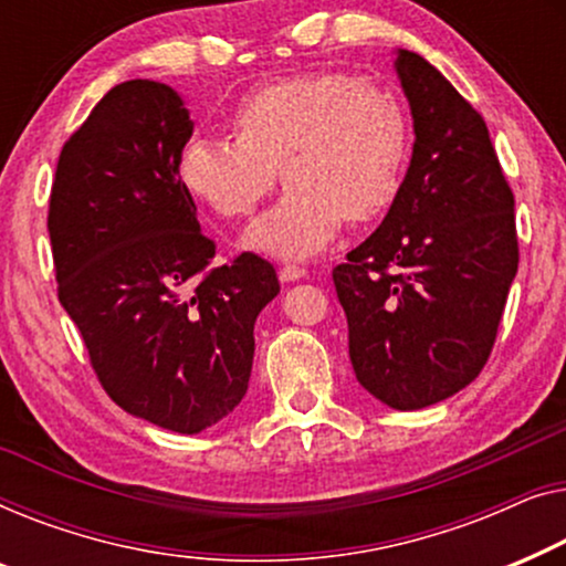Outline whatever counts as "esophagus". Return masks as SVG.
I'll return each mask as SVG.
<instances>
[{
	"instance_id": "esophagus-1",
	"label": "esophagus",
	"mask_w": 566,
	"mask_h": 566,
	"mask_svg": "<svg viewBox=\"0 0 566 566\" xmlns=\"http://www.w3.org/2000/svg\"><path fill=\"white\" fill-rule=\"evenodd\" d=\"M302 276H307V269L305 266H297V264H284L280 269V280L282 282H297Z\"/></svg>"
}]
</instances>
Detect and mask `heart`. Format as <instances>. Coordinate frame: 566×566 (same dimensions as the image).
<instances>
[{
  "mask_svg": "<svg viewBox=\"0 0 566 566\" xmlns=\"http://www.w3.org/2000/svg\"><path fill=\"white\" fill-rule=\"evenodd\" d=\"M233 138L195 135L179 179L220 218L251 214L276 177L286 192L249 233L276 259H307L352 226L377 220L402 187L410 125L402 102L374 78L317 71L251 92L233 113Z\"/></svg>",
  "mask_w": 566,
  "mask_h": 566,
  "instance_id": "obj_1",
  "label": "heart"
}]
</instances>
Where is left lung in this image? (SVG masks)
<instances>
[{
	"label": "left lung",
	"mask_w": 566,
	"mask_h": 566,
	"mask_svg": "<svg viewBox=\"0 0 566 566\" xmlns=\"http://www.w3.org/2000/svg\"><path fill=\"white\" fill-rule=\"evenodd\" d=\"M412 158L381 226L333 269L366 392L420 410L476 379L518 272L515 200L482 115L423 55L397 51Z\"/></svg>",
	"instance_id": "left-lung-1"
}]
</instances>
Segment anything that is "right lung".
<instances>
[{"label": "right lung", "instance_id": "1", "mask_svg": "<svg viewBox=\"0 0 566 566\" xmlns=\"http://www.w3.org/2000/svg\"><path fill=\"white\" fill-rule=\"evenodd\" d=\"M192 130L171 86H113L63 143L48 207L59 300L99 385L177 433H200L243 400L253 323L280 294L256 253L210 266L214 241L179 179Z\"/></svg>", "mask_w": 566, "mask_h": 566}]
</instances>
